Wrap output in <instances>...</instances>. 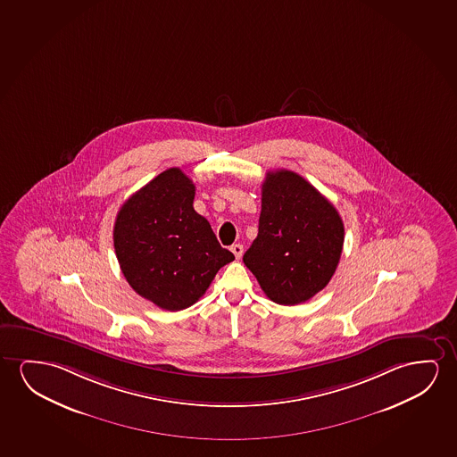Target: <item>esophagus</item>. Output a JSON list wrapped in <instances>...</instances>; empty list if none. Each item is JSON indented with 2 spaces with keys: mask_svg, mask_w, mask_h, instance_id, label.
Returning a JSON list of instances; mask_svg holds the SVG:
<instances>
[{
  "mask_svg": "<svg viewBox=\"0 0 457 457\" xmlns=\"http://www.w3.org/2000/svg\"><path fill=\"white\" fill-rule=\"evenodd\" d=\"M231 252L234 253V256L236 259L242 258V254H244V245H240V244H236V245L231 246Z\"/></svg>",
  "mask_w": 457,
  "mask_h": 457,
  "instance_id": "obj_1",
  "label": "esophagus"
}]
</instances>
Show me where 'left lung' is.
<instances>
[{"instance_id": "8db88e82", "label": "left lung", "mask_w": 457, "mask_h": 457, "mask_svg": "<svg viewBox=\"0 0 457 457\" xmlns=\"http://www.w3.org/2000/svg\"><path fill=\"white\" fill-rule=\"evenodd\" d=\"M345 244L335 205L297 172L265 174L258 237L244 262L275 303H303L328 285Z\"/></svg>"}]
</instances>
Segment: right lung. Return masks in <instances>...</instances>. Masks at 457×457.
<instances>
[{
	"label": "right lung",
	"instance_id": "obj_1",
	"mask_svg": "<svg viewBox=\"0 0 457 457\" xmlns=\"http://www.w3.org/2000/svg\"><path fill=\"white\" fill-rule=\"evenodd\" d=\"M193 199L195 184L170 168L127 199L112 229L127 283L166 312L196 303L217 271L234 261Z\"/></svg>",
	"mask_w": 457,
	"mask_h": 457
}]
</instances>
